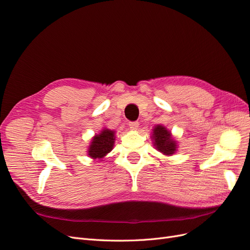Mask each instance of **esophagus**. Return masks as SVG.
Listing matches in <instances>:
<instances>
[{
	"label": "esophagus",
	"mask_w": 250,
	"mask_h": 250,
	"mask_svg": "<svg viewBox=\"0 0 250 250\" xmlns=\"http://www.w3.org/2000/svg\"><path fill=\"white\" fill-rule=\"evenodd\" d=\"M129 127H130V129H132V130H137L138 129V127H139V122H137V121H134V122H129Z\"/></svg>",
	"instance_id": "esophagus-1"
}]
</instances>
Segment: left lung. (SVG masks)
Here are the masks:
<instances>
[{"label":"left lung","mask_w":250,"mask_h":250,"mask_svg":"<svg viewBox=\"0 0 250 250\" xmlns=\"http://www.w3.org/2000/svg\"><path fill=\"white\" fill-rule=\"evenodd\" d=\"M154 145L157 150L166 155H171L176 151V144L171 139V133L164 126L157 125L153 130Z\"/></svg>","instance_id":"1"}]
</instances>
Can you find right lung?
Segmentation results:
<instances>
[{"label":"right lung","instance_id":"right-lung-1","mask_svg":"<svg viewBox=\"0 0 250 250\" xmlns=\"http://www.w3.org/2000/svg\"><path fill=\"white\" fill-rule=\"evenodd\" d=\"M115 143V132L104 129L93 139L88 149V155L93 158H102L110 152Z\"/></svg>","mask_w":250,"mask_h":250}]
</instances>
